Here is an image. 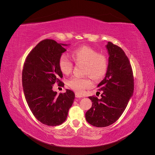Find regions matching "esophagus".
<instances>
[{
    "label": "esophagus",
    "mask_w": 155,
    "mask_h": 155,
    "mask_svg": "<svg viewBox=\"0 0 155 155\" xmlns=\"http://www.w3.org/2000/svg\"><path fill=\"white\" fill-rule=\"evenodd\" d=\"M75 96H76V97H83V96H82L81 94H79V93H76L75 94Z\"/></svg>",
    "instance_id": "esophagus-1"
}]
</instances>
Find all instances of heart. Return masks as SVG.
<instances>
[{
	"label": "heart",
	"mask_w": 155,
	"mask_h": 155,
	"mask_svg": "<svg viewBox=\"0 0 155 155\" xmlns=\"http://www.w3.org/2000/svg\"><path fill=\"white\" fill-rule=\"evenodd\" d=\"M71 55L76 64H84L83 74L85 75H88L96 81L105 76L108 68V59L105 54L98 53L91 46H83L72 51ZM59 67L63 74L68 75L73 69V63L67 55L63 54L59 59ZM68 85L74 91L82 93L86 88L92 87L93 83L88 76H74L69 79Z\"/></svg>",
	"instance_id": "b5f03b06"
}]
</instances>
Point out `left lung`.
Wrapping results in <instances>:
<instances>
[{
	"label": "left lung",
	"instance_id": "obj_1",
	"mask_svg": "<svg viewBox=\"0 0 155 155\" xmlns=\"http://www.w3.org/2000/svg\"><path fill=\"white\" fill-rule=\"evenodd\" d=\"M106 47L109 55L108 68L105 78L97 85L101 97H88L92 105L85 114L87 122L97 127L109 126L118 120L134 91L133 72L127 56L111 42Z\"/></svg>",
	"mask_w": 155,
	"mask_h": 155
}]
</instances>
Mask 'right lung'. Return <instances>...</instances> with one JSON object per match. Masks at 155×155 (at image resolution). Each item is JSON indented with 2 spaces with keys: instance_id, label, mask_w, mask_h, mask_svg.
I'll use <instances>...</instances> for the list:
<instances>
[{
  "instance_id": "right-lung-1",
  "label": "right lung",
  "mask_w": 155,
  "mask_h": 155,
  "mask_svg": "<svg viewBox=\"0 0 155 155\" xmlns=\"http://www.w3.org/2000/svg\"><path fill=\"white\" fill-rule=\"evenodd\" d=\"M52 39H45L37 44L28 55L23 66L22 82L26 100L34 116L42 124L49 126L62 124L74 102L75 94L67 89L57 94L52 90L61 81L62 72L59 59L67 50Z\"/></svg>"
}]
</instances>
